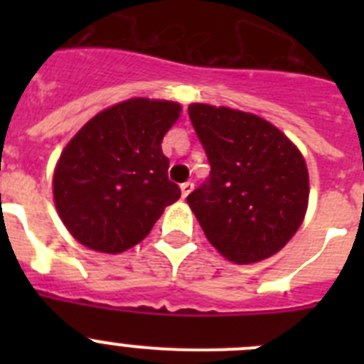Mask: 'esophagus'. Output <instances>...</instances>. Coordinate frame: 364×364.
Returning a JSON list of instances; mask_svg holds the SVG:
<instances>
[{"label":"esophagus","instance_id":"esophagus-1","mask_svg":"<svg viewBox=\"0 0 364 364\" xmlns=\"http://www.w3.org/2000/svg\"><path fill=\"white\" fill-rule=\"evenodd\" d=\"M180 189H182V197H188L189 193L193 191V182H184V184L180 186Z\"/></svg>","mask_w":364,"mask_h":364}]
</instances>
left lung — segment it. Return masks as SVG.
Masks as SVG:
<instances>
[{
  "label": "left lung",
  "instance_id": "8db88e82",
  "mask_svg": "<svg viewBox=\"0 0 364 364\" xmlns=\"http://www.w3.org/2000/svg\"><path fill=\"white\" fill-rule=\"evenodd\" d=\"M211 171L188 197L211 244L235 264L281 252L304 220L306 162L290 138L252 112L191 104Z\"/></svg>",
  "mask_w": 364,
  "mask_h": 364
}]
</instances>
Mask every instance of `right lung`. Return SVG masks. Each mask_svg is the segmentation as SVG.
I'll use <instances>...</instances> for the list:
<instances>
[{"label":"right lung","instance_id":"obj_1","mask_svg":"<svg viewBox=\"0 0 364 364\" xmlns=\"http://www.w3.org/2000/svg\"><path fill=\"white\" fill-rule=\"evenodd\" d=\"M180 111L167 100H125L98 112L67 144L54 169V204L80 244L125 252L178 200L162 140Z\"/></svg>","mask_w":364,"mask_h":364}]
</instances>
